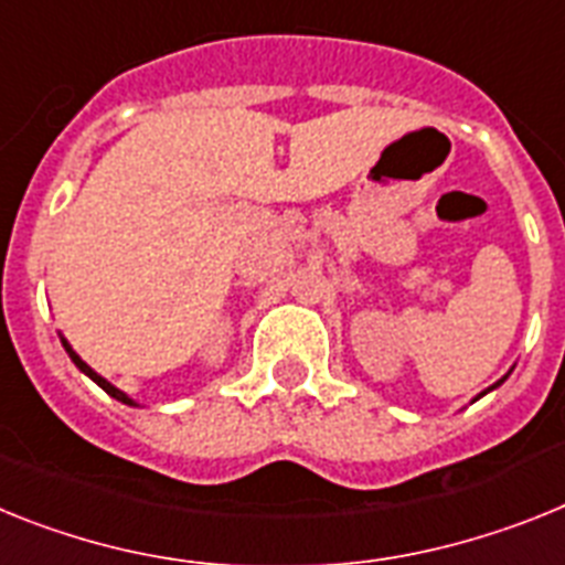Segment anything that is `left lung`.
<instances>
[{"label": "left lung", "instance_id": "obj_1", "mask_svg": "<svg viewBox=\"0 0 565 565\" xmlns=\"http://www.w3.org/2000/svg\"><path fill=\"white\" fill-rule=\"evenodd\" d=\"M503 381H507V375H503V377H500V381H498V384H492V386H489V390H487V392H492V390H494V386H500V384H503ZM487 392H480V395H478V398H483V395H487Z\"/></svg>", "mask_w": 565, "mask_h": 565}]
</instances>
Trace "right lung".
Returning a JSON list of instances; mask_svg holds the SVG:
<instances>
[{"instance_id":"add662e5","label":"right lung","mask_w":565,"mask_h":565,"mask_svg":"<svg viewBox=\"0 0 565 565\" xmlns=\"http://www.w3.org/2000/svg\"><path fill=\"white\" fill-rule=\"evenodd\" d=\"M62 347H65V350H67V355H71V361H73V364H76V366H78V370L85 372V375H87V377H90L93 384H99V386H102V390H105V392H107V395H110V398L121 401V404H127V406H139V404H136V401H134V398H127L125 392H121V390H116V386H113V384H110V381H107V377H102V375H99V372H96V370H90V366H87V364H85V361H82V358H78V355H76V352H73V347H71V343H67V341H65V338H62Z\"/></svg>"}]
</instances>
